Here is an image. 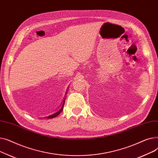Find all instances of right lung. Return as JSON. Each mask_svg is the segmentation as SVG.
Returning <instances> with one entry per match:
<instances>
[{
    "instance_id": "right-lung-1",
    "label": "right lung",
    "mask_w": 158,
    "mask_h": 158,
    "mask_svg": "<svg viewBox=\"0 0 158 158\" xmlns=\"http://www.w3.org/2000/svg\"><path fill=\"white\" fill-rule=\"evenodd\" d=\"M66 94H67V93H66ZM64 100H65V98H64ZM64 101H63V105H62V106H61V109H60L59 111H57L56 113H54V114H51V115L48 116V117H46L45 118H54V117H57V115H59V114L61 113V112L62 111V110H63V106H64Z\"/></svg>"
}]
</instances>
